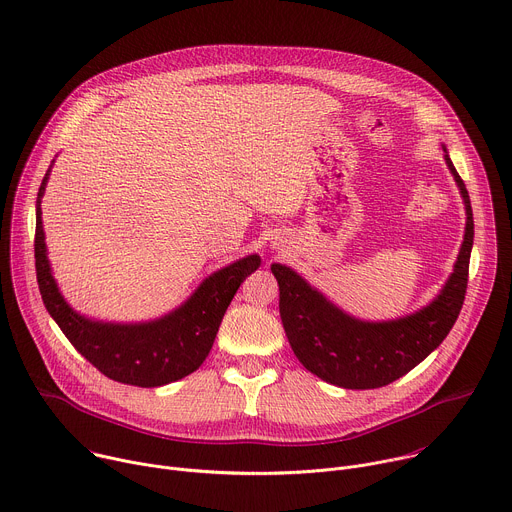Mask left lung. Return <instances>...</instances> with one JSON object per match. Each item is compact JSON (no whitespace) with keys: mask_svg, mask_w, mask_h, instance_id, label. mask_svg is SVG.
<instances>
[{"mask_svg":"<svg viewBox=\"0 0 512 512\" xmlns=\"http://www.w3.org/2000/svg\"><path fill=\"white\" fill-rule=\"evenodd\" d=\"M442 150L464 202L466 227L454 269L429 304L393 320H360L338 308L296 269L271 265L289 346L312 375L330 385L379 389L397 381L440 346L458 320L466 296L474 218L468 190L444 143Z\"/></svg>","mask_w":512,"mask_h":512,"instance_id":"left-lung-1","label":"left lung"}]
</instances>
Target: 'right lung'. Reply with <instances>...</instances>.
<instances>
[{
	"mask_svg": "<svg viewBox=\"0 0 512 512\" xmlns=\"http://www.w3.org/2000/svg\"><path fill=\"white\" fill-rule=\"evenodd\" d=\"M54 164V162H52ZM48 168L36 198V275L48 314L93 367L105 377L135 385L162 387L194 373L206 360L218 326L239 285L259 269L261 257L251 253L210 273L186 302L148 322H105L72 308L54 279L42 225V196L50 178Z\"/></svg>",
	"mask_w": 512,
	"mask_h": 512,
	"instance_id": "add662e5",
	"label": "right lung"
}]
</instances>
